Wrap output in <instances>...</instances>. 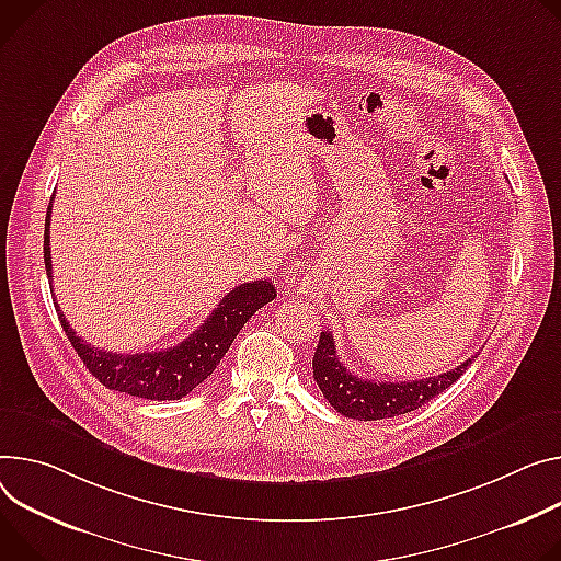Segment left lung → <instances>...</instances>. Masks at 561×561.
<instances>
[{
  "mask_svg": "<svg viewBox=\"0 0 561 561\" xmlns=\"http://www.w3.org/2000/svg\"><path fill=\"white\" fill-rule=\"evenodd\" d=\"M472 365V358L458 367L425 380L376 382L353 376L340 360L331 331H322L313 355V378L335 412L355 421H380L414 412L434 396L445 391Z\"/></svg>",
  "mask_w": 561,
  "mask_h": 561,
  "instance_id": "1",
  "label": "left lung"
}]
</instances>
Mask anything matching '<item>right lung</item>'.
Returning a JSON list of instances; mask_svg holds the SVG:
<instances>
[{"mask_svg":"<svg viewBox=\"0 0 561 561\" xmlns=\"http://www.w3.org/2000/svg\"><path fill=\"white\" fill-rule=\"evenodd\" d=\"M50 208H54V196H50L46 219H44V266H46L48 286L54 288V273H50L54 266H50V248H48L50 245V239H48ZM275 297H277V290L268 279L241 284L232 288L217 304V309L208 316V320L181 344L170 346L165 351H145V353H112L89 344L87 340L78 337L76 331L69 327V322L65 320L58 307V301L54 304L71 346L76 348L80 360L84 363V367L91 371L93 378H98L107 389L129 393L136 398L179 400L217 369V365L221 363V358L230 348L237 333L243 329V324Z\"/></svg>","mask_w":561,"mask_h":561,"instance_id":"add662e5","label":"right lung"}]
</instances>
